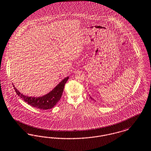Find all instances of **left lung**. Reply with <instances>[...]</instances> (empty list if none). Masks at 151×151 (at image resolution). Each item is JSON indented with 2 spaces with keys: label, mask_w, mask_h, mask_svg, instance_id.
Segmentation results:
<instances>
[{
  "label": "left lung",
  "mask_w": 151,
  "mask_h": 151,
  "mask_svg": "<svg viewBox=\"0 0 151 151\" xmlns=\"http://www.w3.org/2000/svg\"><path fill=\"white\" fill-rule=\"evenodd\" d=\"M90 97H91V99H92V100H94V99H93V98H91V96H90Z\"/></svg>",
  "instance_id": "left-lung-1"
}]
</instances>
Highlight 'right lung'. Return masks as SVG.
<instances>
[{
    "label": "right lung",
    "instance_id": "obj_1",
    "mask_svg": "<svg viewBox=\"0 0 151 151\" xmlns=\"http://www.w3.org/2000/svg\"><path fill=\"white\" fill-rule=\"evenodd\" d=\"M69 77L63 79L54 89L48 94L42 97H28L24 95L14 87V89L18 96L21 97L24 102L30 104L32 107L41 109H52L57 102L60 100L62 96L65 85Z\"/></svg>",
    "mask_w": 151,
    "mask_h": 151
}]
</instances>
